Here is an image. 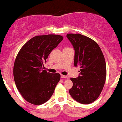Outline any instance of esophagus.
Here are the masks:
<instances>
[{
    "label": "esophagus",
    "instance_id": "1",
    "mask_svg": "<svg viewBox=\"0 0 122 122\" xmlns=\"http://www.w3.org/2000/svg\"><path fill=\"white\" fill-rule=\"evenodd\" d=\"M61 78H68V76H64V75L61 74Z\"/></svg>",
    "mask_w": 122,
    "mask_h": 122
}]
</instances>
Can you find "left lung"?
Listing matches in <instances>:
<instances>
[{
	"mask_svg": "<svg viewBox=\"0 0 122 122\" xmlns=\"http://www.w3.org/2000/svg\"><path fill=\"white\" fill-rule=\"evenodd\" d=\"M67 37L75 50L74 66L81 68L78 77L70 78L73 85L69 93L76 102L88 104L97 99L104 86V56L98 44L91 38L78 33L67 34Z\"/></svg>",
	"mask_w": 122,
	"mask_h": 122,
	"instance_id": "8db88e82",
	"label": "left lung"
}]
</instances>
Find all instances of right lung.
<instances>
[{
  "label": "right lung",
  "mask_w": 122,
  "mask_h": 122,
  "mask_svg": "<svg viewBox=\"0 0 122 122\" xmlns=\"http://www.w3.org/2000/svg\"><path fill=\"white\" fill-rule=\"evenodd\" d=\"M63 39L60 35L37 36L25 44L18 53L14 78L18 91L29 103L43 104L54 93L61 75L43 70V63Z\"/></svg>",
  "instance_id": "right-lung-1"
}]
</instances>
